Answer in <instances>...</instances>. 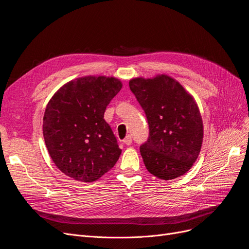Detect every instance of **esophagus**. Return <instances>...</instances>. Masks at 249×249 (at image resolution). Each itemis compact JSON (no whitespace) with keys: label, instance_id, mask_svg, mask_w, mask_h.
Wrapping results in <instances>:
<instances>
[{"label":"esophagus","instance_id":"obj_1","mask_svg":"<svg viewBox=\"0 0 249 249\" xmlns=\"http://www.w3.org/2000/svg\"><path fill=\"white\" fill-rule=\"evenodd\" d=\"M123 142L124 143L125 145H131V144H132V137H131V135H127V136L123 140Z\"/></svg>","mask_w":249,"mask_h":249}]
</instances>
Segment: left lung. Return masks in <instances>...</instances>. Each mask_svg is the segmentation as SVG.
Wrapping results in <instances>:
<instances>
[{
    "label": "left lung",
    "instance_id": "1",
    "mask_svg": "<svg viewBox=\"0 0 249 249\" xmlns=\"http://www.w3.org/2000/svg\"><path fill=\"white\" fill-rule=\"evenodd\" d=\"M131 91L144 110L149 126L140 146L146 169L161 179H173L189 170L200 153L203 124L193 96L167 74L135 78Z\"/></svg>",
    "mask_w": 249,
    "mask_h": 249
}]
</instances>
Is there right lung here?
Listing matches in <instances>:
<instances>
[{"label": "right lung", "instance_id": "add662e5", "mask_svg": "<svg viewBox=\"0 0 249 249\" xmlns=\"http://www.w3.org/2000/svg\"><path fill=\"white\" fill-rule=\"evenodd\" d=\"M122 87L114 77L86 76L67 82L52 96L42 133L53 162L65 176L91 183L119 159L122 149L104 113Z\"/></svg>", "mask_w": 249, "mask_h": 249}]
</instances>
